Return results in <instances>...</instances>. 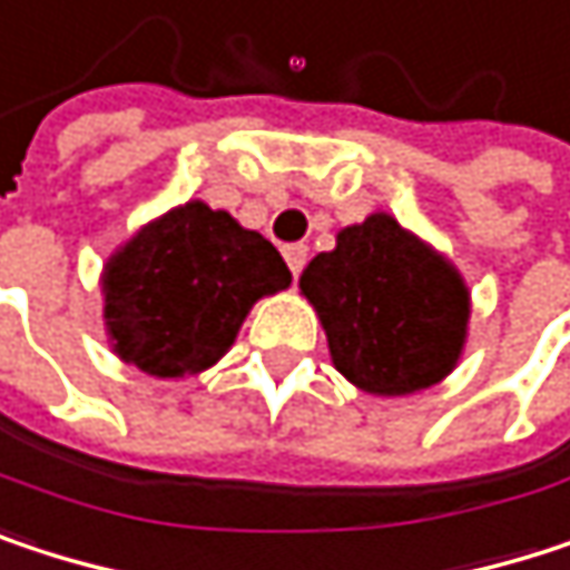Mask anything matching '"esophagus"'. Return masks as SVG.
Segmentation results:
<instances>
[{
  "instance_id": "34e87169",
  "label": "esophagus",
  "mask_w": 570,
  "mask_h": 570,
  "mask_svg": "<svg viewBox=\"0 0 570 570\" xmlns=\"http://www.w3.org/2000/svg\"><path fill=\"white\" fill-rule=\"evenodd\" d=\"M284 257H286V267L293 271V277H299V271L306 267V257H309V250H306L303 244H286Z\"/></svg>"
}]
</instances>
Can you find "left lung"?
Wrapping results in <instances>:
<instances>
[{
    "instance_id": "1",
    "label": "left lung",
    "mask_w": 570,
    "mask_h": 570,
    "mask_svg": "<svg viewBox=\"0 0 570 570\" xmlns=\"http://www.w3.org/2000/svg\"><path fill=\"white\" fill-rule=\"evenodd\" d=\"M333 366L366 393L405 396L452 373L469 323L462 277L390 214L340 230L299 277Z\"/></svg>"
}]
</instances>
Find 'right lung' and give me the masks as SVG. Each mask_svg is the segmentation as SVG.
<instances>
[{
  "instance_id": "add662e5",
  "label": "right lung",
  "mask_w": 570,
  "mask_h": 570,
  "mask_svg": "<svg viewBox=\"0 0 570 570\" xmlns=\"http://www.w3.org/2000/svg\"><path fill=\"white\" fill-rule=\"evenodd\" d=\"M284 286L289 271L267 237L190 200L108 261L105 323L125 363L180 380L214 366L250 306Z\"/></svg>"
}]
</instances>
